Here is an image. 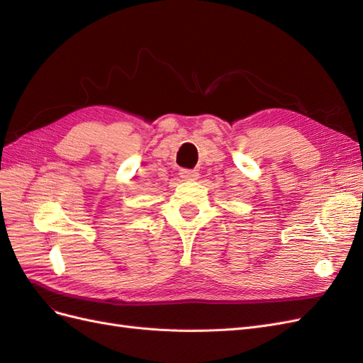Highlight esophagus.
Instances as JSON below:
<instances>
[{
  "label": "esophagus",
  "mask_w": 363,
  "mask_h": 363,
  "mask_svg": "<svg viewBox=\"0 0 363 363\" xmlns=\"http://www.w3.org/2000/svg\"><path fill=\"white\" fill-rule=\"evenodd\" d=\"M199 172L194 171V169H182L180 171V177L186 182H192V180H196L199 179Z\"/></svg>",
  "instance_id": "34e87169"
}]
</instances>
